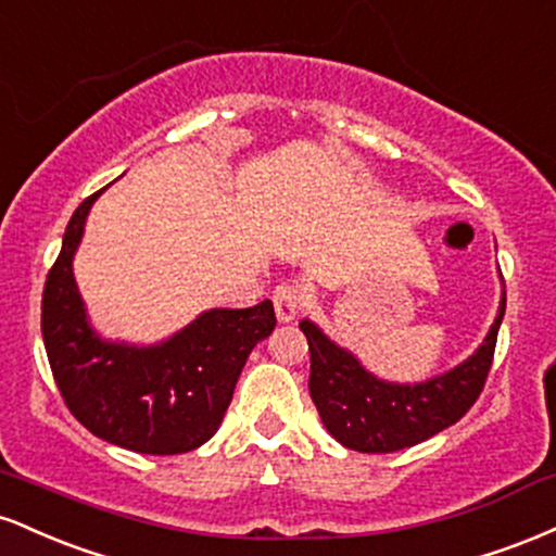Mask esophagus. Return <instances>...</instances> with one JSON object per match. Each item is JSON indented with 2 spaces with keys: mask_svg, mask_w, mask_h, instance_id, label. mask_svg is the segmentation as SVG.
Here are the masks:
<instances>
[{
  "mask_svg": "<svg viewBox=\"0 0 556 556\" xmlns=\"http://www.w3.org/2000/svg\"><path fill=\"white\" fill-rule=\"evenodd\" d=\"M303 308V292L295 282H282L274 290V311H277L279 321H295V316Z\"/></svg>",
  "mask_w": 556,
  "mask_h": 556,
  "instance_id": "obj_1",
  "label": "esophagus"
}]
</instances>
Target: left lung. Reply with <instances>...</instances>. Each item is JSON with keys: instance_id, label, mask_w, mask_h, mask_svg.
I'll return each instance as SVG.
<instances>
[{"instance_id": "obj_1", "label": "left lung", "mask_w": 556, "mask_h": 556, "mask_svg": "<svg viewBox=\"0 0 556 556\" xmlns=\"http://www.w3.org/2000/svg\"><path fill=\"white\" fill-rule=\"evenodd\" d=\"M504 305L507 295L502 290L500 314L468 361L418 384L379 379L350 350L331 342L314 321L303 318L300 329L311 350V400L327 431L348 450L384 455L426 442L457 424L486 384Z\"/></svg>"}]
</instances>
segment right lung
I'll use <instances>...</instances> for the list:
<instances>
[{
  "label": "right lung",
  "instance_id": "1",
  "mask_svg": "<svg viewBox=\"0 0 556 556\" xmlns=\"http://www.w3.org/2000/svg\"><path fill=\"white\" fill-rule=\"evenodd\" d=\"M75 208L41 300V334L62 400L93 437L140 452L182 455L214 437L248 355L277 327L271 300L212 308L169 340L110 342L88 324L73 256L93 201Z\"/></svg>",
  "mask_w": 556,
  "mask_h": 556
}]
</instances>
